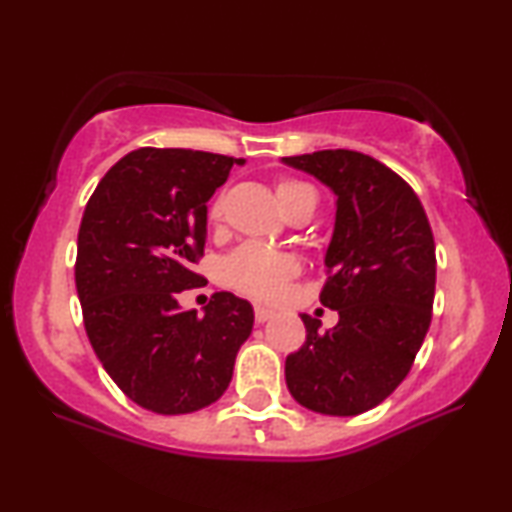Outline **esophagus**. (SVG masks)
I'll return each instance as SVG.
<instances>
[{
	"instance_id": "obj_1",
	"label": "esophagus",
	"mask_w": 512,
	"mask_h": 512,
	"mask_svg": "<svg viewBox=\"0 0 512 512\" xmlns=\"http://www.w3.org/2000/svg\"><path fill=\"white\" fill-rule=\"evenodd\" d=\"M254 317H256V321H258V324H263V321H268V319H272V317H275V312H272V310H270V307L256 305V307H254Z\"/></svg>"
}]
</instances>
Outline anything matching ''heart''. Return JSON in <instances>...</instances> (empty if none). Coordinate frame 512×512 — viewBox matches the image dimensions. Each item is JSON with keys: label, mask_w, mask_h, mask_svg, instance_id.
Listing matches in <instances>:
<instances>
[{"label": "heart", "mask_w": 512, "mask_h": 512, "mask_svg": "<svg viewBox=\"0 0 512 512\" xmlns=\"http://www.w3.org/2000/svg\"><path fill=\"white\" fill-rule=\"evenodd\" d=\"M277 198L289 212L293 205L303 200H314V191L305 181L279 179ZM223 216V195L209 202L207 219L216 223ZM298 272V261L284 251L265 249L261 244H242L223 263V277L235 291L251 298H272L284 289V284Z\"/></svg>", "instance_id": "heart-1"}]
</instances>
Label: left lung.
Here are the masks:
<instances>
[{
	"label": "left lung",
	"instance_id": "8db88e82",
	"mask_svg": "<svg viewBox=\"0 0 512 512\" xmlns=\"http://www.w3.org/2000/svg\"><path fill=\"white\" fill-rule=\"evenodd\" d=\"M338 195L321 305L340 321L300 314L307 338L286 356V387L307 410L361 415L410 373L431 324L436 242L417 193L380 160L349 149L284 158Z\"/></svg>",
	"mask_w": 512,
	"mask_h": 512
}]
</instances>
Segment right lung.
<instances>
[{"mask_svg":"<svg viewBox=\"0 0 512 512\" xmlns=\"http://www.w3.org/2000/svg\"><path fill=\"white\" fill-rule=\"evenodd\" d=\"M244 158L193 149L130 151L90 195L79 228L76 291L97 359L130 401L158 415L205 408L228 389L254 310L228 291L205 314L179 293L205 286L207 200Z\"/></svg>","mask_w":512,"mask_h":512,"instance_id":"1","label":"right lung"}]
</instances>
